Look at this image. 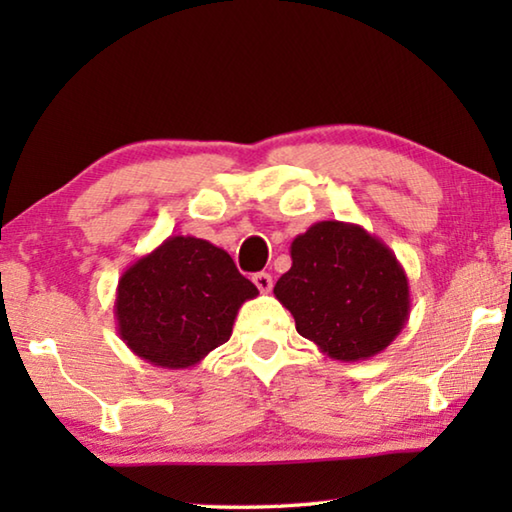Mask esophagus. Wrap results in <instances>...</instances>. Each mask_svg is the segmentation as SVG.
<instances>
[{
    "mask_svg": "<svg viewBox=\"0 0 512 512\" xmlns=\"http://www.w3.org/2000/svg\"><path fill=\"white\" fill-rule=\"evenodd\" d=\"M253 282H255V287L262 291V293H268L273 289V277L268 275V273H255L253 275Z\"/></svg>",
    "mask_w": 512,
    "mask_h": 512,
    "instance_id": "34e87169",
    "label": "esophagus"
}]
</instances>
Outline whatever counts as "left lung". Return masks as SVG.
<instances>
[{
  "instance_id": "1",
  "label": "left lung",
  "mask_w": 512,
  "mask_h": 512,
  "mask_svg": "<svg viewBox=\"0 0 512 512\" xmlns=\"http://www.w3.org/2000/svg\"><path fill=\"white\" fill-rule=\"evenodd\" d=\"M300 336L336 361L384 352L411 314L409 277L384 241L357 223L318 221L291 241L275 284Z\"/></svg>"
}]
</instances>
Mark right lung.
<instances>
[{"mask_svg":"<svg viewBox=\"0 0 512 512\" xmlns=\"http://www.w3.org/2000/svg\"><path fill=\"white\" fill-rule=\"evenodd\" d=\"M257 296L223 248L173 235L121 273L117 332L153 366L192 368L230 339L241 305Z\"/></svg>","mask_w":512,"mask_h":512,"instance_id":"obj_1","label":"right lung"}]
</instances>
